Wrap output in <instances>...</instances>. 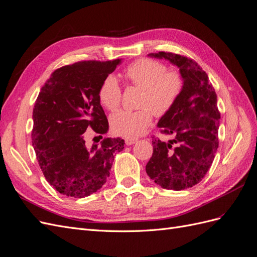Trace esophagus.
I'll return each instance as SVG.
<instances>
[{
    "label": "esophagus",
    "instance_id": "esophagus-1",
    "mask_svg": "<svg viewBox=\"0 0 257 257\" xmlns=\"http://www.w3.org/2000/svg\"><path fill=\"white\" fill-rule=\"evenodd\" d=\"M125 144H126L127 146L130 145H133V144H135L137 142L136 139H132V137H125Z\"/></svg>",
    "mask_w": 257,
    "mask_h": 257
}]
</instances>
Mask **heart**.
<instances>
[{"label": "heart", "instance_id": "obj_1", "mask_svg": "<svg viewBox=\"0 0 257 257\" xmlns=\"http://www.w3.org/2000/svg\"><path fill=\"white\" fill-rule=\"evenodd\" d=\"M128 83L143 89L141 110L118 111L111 117L113 132L126 137L140 136L145 132L156 114H165L172 108L182 90V78L174 71H167L158 61L142 59L130 64L124 71ZM99 101L110 111L121 103V87L114 75H108L98 90Z\"/></svg>", "mask_w": 257, "mask_h": 257}]
</instances>
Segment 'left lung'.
I'll use <instances>...</instances> for the list:
<instances>
[{
  "instance_id": "left-lung-1",
  "label": "left lung",
  "mask_w": 257,
  "mask_h": 257,
  "mask_svg": "<svg viewBox=\"0 0 257 257\" xmlns=\"http://www.w3.org/2000/svg\"><path fill=\"white\" fill-rule=\"evenodd\" d=\"M178 66L182 90L172 108L157 124L173 135L168 143L153 141L154 152L146 165L148 177L166 190L182 191L199 183L214 161L218 148L219 113L217 95L207 74L195 61L170 52L148 54ZM176 142L178 147L172 149Z\"/></svg>"
}]
</instances>
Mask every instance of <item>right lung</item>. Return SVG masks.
Wrapping results in <instances>:
<instances>
[{
  "label": "right lung",
  "mask_w": 257,
  "mask_h": 257,
  "mask_svg": "<svg viewBox=\"0 0 257 257\" xmlns=\"http://www.w3.org/2000/svg\"><path fill=\"white\" fill-rule=\"evenodd\" d=\"M121 62L83 61L58 68L36 100L31 140L37 160L50 185L65 196L83 198L101 189L124 148L120 137L88 148L84 134L90 128L99 136L108 132L98 90Z\"/></svg>",
  "instance_id": "obj_1"
}]
</instances>
